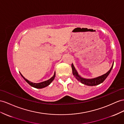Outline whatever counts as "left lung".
Here are the masks:
<instances>
[{
    "mask_svg": "<svg viewBox=\"0 0 124 124\" xmlns=\"http://www.w3.org/2000/svg\"><path fill=\"white\" fill-rule=\"evenodd\" d=\"M113 65H114V63L112 67H111L110 69L106 73V74L101 75V77L92 78V79H85V78H82L78 75V72H77V71H76L73 64H72L71 66H72L73 74V75L79 82H80L81 83H83L85 85H88V86H95V85H97L101 83H103V82L104 81V80H105V79L107 78V77H108V75L109 74L110 71H112V69L113 67Z\"/></svg>",
    "mask_w": 124,
    "mask_h": 124,
    "instance_id": "left-lung-1",
    "label": "left lung"
}]
</instances>
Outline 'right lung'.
I'll use <instances>...</instances> for the list:
<instances>
[{
	"mask_svg": "<svg viewBox=\"0 0 124 124\" xmlns=\"http://www.w3.org/2000/svg\"><path fill=\"white\" fill-rule=\"evenodd\" d=\"M20 74L21 75V77L24 79V80L26 81L30 85H31V86H32L33 87L37 88H42L45 87L47 86H48V85L53 81V80L54 79V78L55 77V73H54V75L50 79H49V80H47L46 81L41 82V83H32V82H31L29 81H28L27 79L25 78L21 73H20Z\"/></svg>",
	"mask_w": 124,
	"mask_h": 124,
	"instance_id": "add662e5",
	"label": "right lung"
}]
</instances>
